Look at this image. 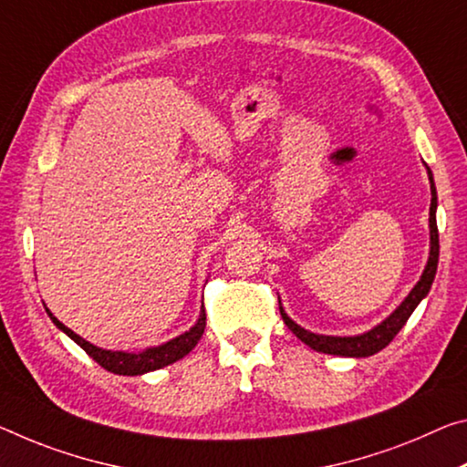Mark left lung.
<instances>
[{
  "label": "left lung",
  "mask_w": 467,
  "mask_h": 467,
  "mask_svg": "<svg viewBox=\"0 0 467 467\" xmlns=\"http://www.w3.org/2000/svg\"><path fill=\"white\" fill-rule=\"evenodd\" d=\"M426 166V164H424ZM428 172V181H431V254H428V262L426 268L421 272L420 280L416 286L411 288L410 295L401 301L393 314L389 317H384L380 324H376L372 330L361 332V335H353V337H332V335H316V332H309L306 328H301L297 322H293L291 317L286 316V312L280 306V316L288 328L293 330V335L297 337L301 343H306L307 347H312L314 351L320 353H328V355H340V358H368V355H374L382 351L390 340L397 337V332L405 327V322L410 320V316L413 314V309L420 306V301L426 297L428 291L434 283L436 276V265H439V228H436V187H434V179L431 168L426 166Z\"/></svg>",
  "instance_id": "obj_1"
}]
</instances>
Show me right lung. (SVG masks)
<instances>
[{"label": "right lung", "mask_w": 467, "mask_h": 467, "mask_svg": "<svg viewBox=\"0 0 467 467\" xmlns=\"http://www.w3.org/2000/svg\"><path fill=\"white\" fill-rule=\"evenodd\" d=\"M51 322L60 328L64 335H68L80 349L88 353V358H93L101 368H106L108 372L120 374V376H140L153 369H160L164 366L174 364V361L182 359L189 351L195 349V345L202 338L205 330V307L202 306L197 322L187 332H182L176 338H170L168 343H161L158 347H147L143 351H112V349H101V347L88 343L83 337H78L77 332H72L68 327L57 320V317L46 307Z\"/></svg>", "instance_id": "obj_1"}]
</instances>
